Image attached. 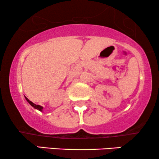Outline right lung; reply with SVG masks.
Returning <instances> with one entry per match:
<instances>
[{
    "label": "right lung",
    "mask_w": 159,
    "mask_h": 159,
    "mask_svg": "<svg viewBox=\"0 0 159 159\" xmlns=\"http://www.w3.org/2000/svg\"><path fill=\"white\" fill-rule=\"evenodd\" d=\"M25 99L27 100V102L30 104V105H31L32 107H34V108L36 109V110H38V111H43V106H40V105H36V104L33 103L31 101H30V100H29L28 98L26 97V96H25Z\"/></svg>",
    "instance_id": "obj_1"
}]
</instances>
